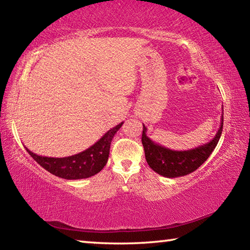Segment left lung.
Returning <instances> with one entry per match:
<instances>
[{"label":"left lung","mask_w":250,"mask_h":250,"mask_svg":"<svg viewBox=\"0 0 250 250\" xmlns=\"http://www.w3.org/2000/svg\"><path fill=\"white\" fill-rule=\"evenodd\" d=\"M224 117L222 115L219 129L209 142L192 150L174 151L152 141L146 135V128L143 125L142 145L145 147L146 160L149 167L164 177H179L188 175L197 170L217 146L223 131Z\"/></svg>","instance_id":"1"}]
</instances>
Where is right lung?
<instances>
[{"mask_svg": "<svg viewBox=\"0 0 250 250\" xmlns=\"http://www.w3.org/2000/svg\"><path fill=\"white\" fill-rule=\"evenodd\" d=\"M122 125L124 122L110 129L94 146L75 155L65 156V158H48V156L33 153L26 146L25 149L42 167L54 175L66 180L87 179L99 173L107 164L110 145Z\"/></svg>", "mask_w": 250, "mask_h": 250, "instance_id": "right-lung-1", "label": "right lung"}]
</instances>
